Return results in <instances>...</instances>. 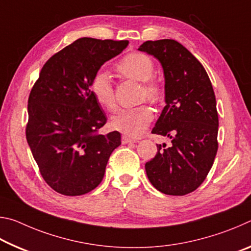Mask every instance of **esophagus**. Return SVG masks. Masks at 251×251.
Segmentation results:
<instances>
[{
  "label": "esophagus",
  "mask_w": 251,
  "mask_h": 251,
  "mask_svg": "<svg viewBox=\"0 0 251 251\" xmlns=\"http://www.w3.org/2000/svg\"><path fill=\"white\" fill-rule=\"evenodd\" d=\"M137 142V139L136 138H131L129 136H126V135H123L122 136V143L123 144H128V143H136Z\"/></svg>",
  "instance_id": "1"
}]
</instances>
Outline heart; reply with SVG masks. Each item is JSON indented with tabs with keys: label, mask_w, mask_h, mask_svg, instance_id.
<instances>
[{
	"label": "heart",
	"mask_w": 251,
	"mask_h": 251,
	"mask_svg": "<svg viewBox=\"0 0 251 251\" xmlns=\"http://www.w3.org/2000/svg\"><path fill=\"white\" fill-rule=\"evenodd\" d=\"M116 71L123 78L141 82L139 99L146 100L151 104H158L163 100L164 91L158 80L152 78L155 64L148 55L144 53H130L120 61ZM91 91L100 106L108 110L116 107L115 90L110 76L100 72L97 73L91 83ZM154 118L152 110L147 105H139L133 108H123L112 117L110 126L127 136L136 137L142 134Z\"/></svg>",
	"instance_id": "obj_1"
}]
</instances>
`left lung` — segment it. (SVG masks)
I'll return each instance as SVG.
<instances>
[{
	"label": "left lung",
	"instance_id": "left-lung-1",
	"mask_svg": "<svg viewBox=\"0 0 251 251\" xmlns=\"http://www.w3.org/2000/svg\"><path fill=\"white\" fill-rule=\"evenodd\" d=\"M138 50L163 66L166 106L151 133L172 139L169 147L157 145L147 177L163 194L184 196L202 184L217 154L215 93L201 63L177 41H146Z\"/></svg>",
	"mask_w": 251,
	"mask_h": 251
}]
</instances>
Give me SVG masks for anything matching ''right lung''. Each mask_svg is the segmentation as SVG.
Returning <instances> with one entry per match:
<instances>
[{
    "instance_id": "right-lung-1",
    "label": "right lung",
    "mask_w": 251,
    "mask_h": 251,
    "mask_svg": "<svg viewBox=\"0 0 251 251\" xmlns=\"http://www.w3.org/2000/svg\"><path fill=\"white\" fill-rule=\"evenodd\" d=\"M128 41L82 37L54 54L28 96L26 141L43 179L65 196H80L103 180L121 134L99 133L107 118L91 91L100 66Z\"/></svg>"
}]
</instances>
